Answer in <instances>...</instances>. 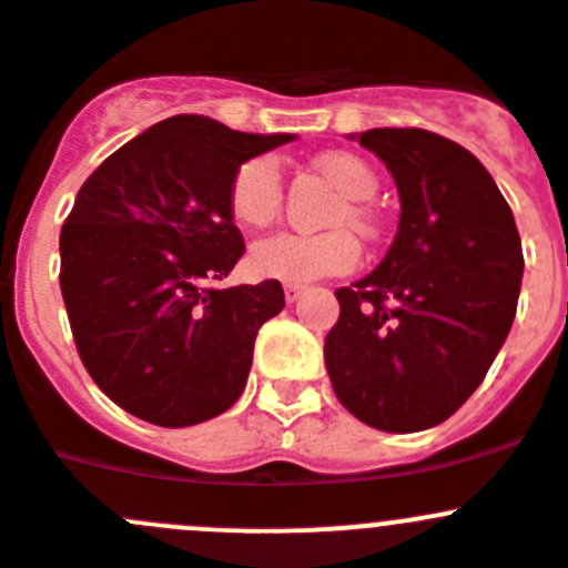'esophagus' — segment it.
Returning <instances> with one entry per match:
<instances>
[{"instance_id":"esophagus-1","label":"esophagus","mask_w":568,"mask_h":568,"mask_svg":"<svg viewBox=\"0 0 568 568\" xmlns=\"http://www.w3.org/2000/svg\"><path fill=\"white\" fill-rule=\"evenodd\" d=\"M301 295H304V287H295V284H287V287H284V298H287V304H298Z\"/></svg>"}]
</instances>
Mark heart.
I'll return each mask as SVG.
<instances>
[{"instance_id":"obj_1","label":"heart","mask_w":568,"mask_h":568,"mask_svg":"<svg viewBox=\"0 0 568 568\" xmlns=\"http://www.w3.org/2000/svg\"><path fill=\"white\" fill-rule=\"evenodd\" d=\"M318 169L335 182L337 189L348 196L346 207H341L337 222H348L357 231H372L363 200L377 191V174L368 169L366 160L348 152H329L318 158ZM231 213L233 220L244 227H264L278 216L281 200H284V182H281L278 160L262 154V158L244 160L231 180ZM361 262V244L355 233L346 227L326 233H290L281 231L267 239H258L250 247V267L258 278L281 281L304 287L326 275L348 273Z\"/></svg>"}]
</instances>
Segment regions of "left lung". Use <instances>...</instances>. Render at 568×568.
<instances>
[{"label": "left lung", "mask_w": 568, "mask_h": 568, "mask_svg": "<svg viewBox=\"0 0 568 568\" xmlns=\"http://www.w3.org/2000/svg\"><path fill=\"white\" fill-rule=\"evenodd\" d=\"M361 145L397 182L399 227L377 270L335 293L324 361L348 414L410 434L456 414L496 361L521 293V236L490 171L454 140L368 129Z\"/></svg>", "instance_id": "left-lung-1"}]
</instances>
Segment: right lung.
Here are the masks:
<instances>
[{
    "mask_svg": "<svg viewBox=\"0 0 568 568\" xmlns=\"http://www.w3.org/2000/svg\"><path fill=\"white\" fill-rule=\"evenodd\" d=\"M295 134L174 114L109 154L61 227V295L98 388L160 428H189L244 392L253 343L284 310L278 281L220 290L242 258L231 180Z\"/></svg>",
    "mask_w": 568,
    "mask_h": 568,
    "instance_id": "right-lung-1",
    "label": "right lung"
}]
</instances>
